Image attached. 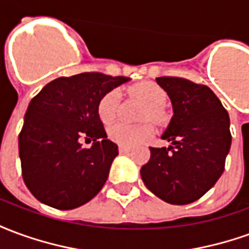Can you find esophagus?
Instances as JSON below:
<instances>
[{"label": "esophagus", "mask_w": 249, "mask_h": 249, "mask_svg": "<svg viewBox=\"0 0 249 249\" xmlns=\"http://www.w3.org/2000/svg\"><path fill=\"white\" fill-rule=\"evenodd\" d=\"M119 151H120V153L125 155V153H129L130 148H126V146H119Z\"/></svg>", "instance_id": "34e87169"}]
</instances>
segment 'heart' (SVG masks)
Masks as SVG:
<instances>
[{"label": "heart", "mask_w": 249, "mask_h": 249, "mask_svg": "<svg viewBox=\"0 0 249 249\" xmlns=\"http://www.w3.org/2000/svg\"><path fill=\"white\" fill-rule=\"evenodd\" d=\"M129 93L133 97L139 98L146 107L142 112V120H151L155 124H164L168 120L167 110L164 104L167 101V92L159 84L152 81H142L130 87ZM120 93L117 89H112L100 98L97 104V114L104 124L112 123L119 110ZM155 130L151 124L128 125L124 123H117L108 129V137L121 146L139 145L152 139Z\"/></svg>", "instance_id": "obj_1"}]
</instances>
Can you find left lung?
Returning <instances> with one entry per match:
<instances>
[{
    "instance_id": "obj_1",
    "label": "left lung",
    "mask_w": 249,
    "mask_h": 249,
    "mask_svg": "<svg viewBox=\"0 0 249 249\" xmlns=\"http://www.w3.org/2000/svg\"><path fill=\"white\" fill-rule=\"evenodd\" d=\"M172 101L173 117L162 135L168 148L151 146L141 168L146 188L175 205L196 201L224 172L231 148L230 116L208 87L180 78L159 77Z\"/></svg>"
}]
</instances>
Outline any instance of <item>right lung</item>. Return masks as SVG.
Listing matches in <instances>:
<instances>
[{
	"instance_id": "right-lung-1",
	"label": "right lung",
	"mask_w": 249,
	"mask_h": 249,
	"mask_svg": "<svg viewBox=\"0 0 249 249\" xmlns=\"http://www.w3.org/2000/svg\"><path fill=\"white\" fill-rule=\"evenodd\" d=\"M128 80L85 71L58 77L32 98L18 148L22 178L38 201L66 211L101 191L119 148L107 139L97 104ZM82 138H92L93 145L84 148Z\"/></svg>"
}]
</instances>
